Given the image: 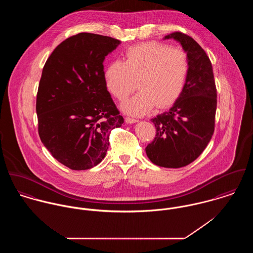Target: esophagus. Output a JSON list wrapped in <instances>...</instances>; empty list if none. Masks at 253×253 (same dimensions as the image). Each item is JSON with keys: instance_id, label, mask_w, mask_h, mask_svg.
I'll return each instance as SVG.
<instances>
[{"instance_id": "obj_1", "label": "esophagus", "mask_w": 253, "mask_h": 253, "mask_svg": "<svg viewBox=\"0 0 253 253\" xmlns=\"http://www.w3.org/2000/svg\"><path fill=\"white\" fill-rule=\"evenodd\" d=\"M125 121H126V124H134V123H137V122H138V120L132 119V118H129V117H126Z\"/></svg>"}]
</instances>
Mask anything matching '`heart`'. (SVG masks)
<instances>
[{
  "mask_svg": "<svg viewBox=\"0 0 253 253\" xmlns=\"http://www.w3.org/2000/svg\"><path fill=\"white\" fill-rule=\"evenodd\" d=\"M190 72L187 53L160 42L129 46L125 59L113 60L104 70L106 86L119 101H125L137 86L140 91L123 105L125 112L142 116L157 105L171 106L180 97Z\"/></svg>",
  "mask_w": 253,
  "mask_h": 253,
  "instance_id": "b5f03b06",
  "label": "heart"
}]
</instances>
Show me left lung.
<instances>
[{
	"mask_svg": "<svg viewBox=\"0 0 253 253\" xmlns=\"http://www.w3.org/2000/svg\"><path fill=\"white\" fill-rule=\"evenodd\" d=\"M165 39L178 41L187 52L190 72L185 88L174 105L152 119L156 137L145 148L150 161L169 169L194 162L211 141L215 126L217 90L211 62L192 38L174 32Z\"/></svg>",
	"mask_w": 253,
	"mask_h": 253,
	"instance_id": "left-lung-1",
	"label": "left lung"
}]
</instances>
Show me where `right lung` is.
Masks as SVG:
<instances>
[{"label":"right lung","instance_id":"right-lung-1","mask_svg":"<svg viewBox=\"0 0 253 253\" xmlns=\"http://www.w3.org/2000/svg\"><path fill=\"white\" fill-rule=\"evenodd\" d=\"M121 41L79 33L47 58L37 92L41 141L73 170L89 169L105 157L111 130L124 124L104 80L103 61Z\"/></svg>","mask_w":253,"mask_h":253}]
</instances>
